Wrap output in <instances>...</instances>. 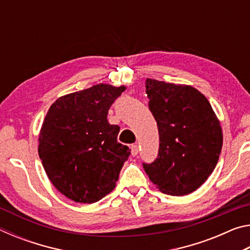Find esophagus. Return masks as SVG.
Returning <instances> with one entry per match:
<instances>
[{
    "label": "esophagus",
    "instance_id": "34e87169",
    "mask_svg": "<svg viewBox=\"0 0 250 250\" xmlns=\"http://www.w3.org/2000/svg\"><path fill=\"white\" fill-rule=\"evenodd\" d=\"M139 153V146L138 145H132L131 146V154H132L133 156H135Z\"/></svg>",
    "mask_w": 250,
    "mask_h": 250
}]
</instances>
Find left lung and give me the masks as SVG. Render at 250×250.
Returning <instances> with one entry per match:
<instances>
[{"mask_svg":"<svg viewBox=\"0 0 250 250\" xmlns=\"http://www.w3.org/2000/svg\"><path fill=\"white\" fill-rule=\"evenodd\" d=\"M146 88L160 147L154 162L143 163V167L161 192L188 195L216 167L223 146L221 122L196 88L151 78H146Z\"/></svg>","mask_w":250,"mask_h":250,"instance_id":"obj_1","label":"left lung"}]
</instances>
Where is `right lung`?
Listing matches in <instances>:
<instances>
[{
	"label": "right lung",
	"instance_id": "obj_1",
	"mask_svg": "<svg viewBox=\"0 0 250 250\" xmlns=\"http://www.w3.org/2000/svg\"><path fill=\"white\" fill-rule=\"evenodd\" d=\"M125 86L95 84L62 96L40 131L39 155L49 181L76 203H96L116 188L130 149L118 142L108 110Z\"/></svg>",
	"mask_w": 250,
	"mask_h": 250
}]
</instances>
